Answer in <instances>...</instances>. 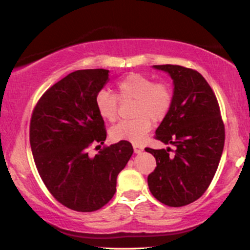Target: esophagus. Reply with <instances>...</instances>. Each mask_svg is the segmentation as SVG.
<instances>
[{"mask_svg": "<svg viewBox=\"0 0 250 250\" xmlns=\"http://www.w3.org/2000/svg\"><path fill=\"white\" fill-rule=\"evenodd\" d=\"M143 151V147L141 146H137V145H134V153L135 154H140Z\"/></svg>", "mask_w": 250, "mask_h": 250, "instance_id": "1", "label": "esophagus"}]
</instances>
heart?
I'll return each instance as SVG.
<instances>
[{
	"label": "heart",
	"mask_w": 250,
	"mask_h": 250,
	"mask_svg": "<svg viewBox=\"0 0 250 250\" xmlns=\"http://www.w3.org/2000/svg\"><path fill=\"white\" fill-rule=\"evenodd\" d=\"M117 96L135 100L131 115L134 119L121 121L110 129L114 141L141 143L153 128L154 121H162L170 111L174 101L173 89L168 83L154 82L150 77L141 74H130L117 83ZM117 96L102 89L96 94L97 113L107 121H115L119 113Z\"/></svg>",
	"instance_id": "1"
}]
</instances>
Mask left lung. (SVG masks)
Returning <instances> with one entry per match:
<instances>
[{
    "label": "left lung",
    "mask_w": 250,
    "mask_h": 250,
    "mask_svg": "<svg viewBox=\"0 0 250 250\" xmlns=\"http://www.w3.org/2000/svg\"><path fill=\"white\" fill-rule=\"evenodd\" d=\"M174 83L170 111L155 139L176 147L151 149L156 168L148 175L149 190L169 207H182L202 196L219 167L225 146V125L213 89L199 71L174 64L153 65Z\"/></svg>",
    "instance_id": "obj_1"
}]
</instances>
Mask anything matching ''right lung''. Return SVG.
Here are the masks:
<instances>
[{
  "instance_id": "add662e5",
  "label": "right lung",
  "mask_w": 250,
  "mask_h": 250,
  "mask_svg": "<svg viewBox=\"0 0 250 250\" xmlns=\"http://www.w3.org/2000/svg\"><path fill=\"white\" fill-rule=\"evenodd\" d=\"M108 81L105 69L70 73L43 94L31 115L30 147L40 176L60 203L76 211L107 205L134 153L130 142L120 141L88 155L93 143L103 145L107 137L95 97Z\"/></svg>"
}]
</instances>
